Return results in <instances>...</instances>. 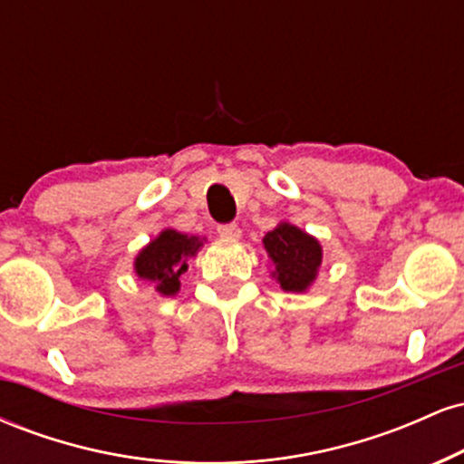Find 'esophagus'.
Returning a JSON list of instances; mask_svg holds the SVG:
<instances>
[{"label": "esophagus", "mask_w": 464, "mask_h": 464, "mask_svg": "<svg viewBox=\"0 0 464 464\" xmlns=\"http://www.w3.org/2000/svg\"><path fill=\"white\" fill-rule=\"evenodd\" d=\"M218 236L225 239H239L242 237V228L237 225H220L218 227Z\"/></svg>", "instance_id": "esophagus-1"}]
</instances>
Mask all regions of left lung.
Listing matches in <instances>:
<instances>
[{
	"mask_svg": "<svg viewBox=\"0 0 464 464\" xmlns=\"http://www.w3.org/2000/svg\"><path fill=\"white\" fill-rule=\"evenodd\" d=\"M262 244L273 266L270 276L281 290L292 295L310 290L323 264V246L316 237L284 220L266 233Z\"/></svg>",
	"mask_w": 464,
	"mask_h": 464,
	"instance_id": "8db88e82",
	"label": "left lung"
}]
</instances>
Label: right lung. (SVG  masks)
Wrapping results in <instances>:
<instances>
[{
	"label": "right lung",
	"instance_id": "add662e5",
	"mask_svg": "<svg viewBox=\"0 0 464 464\" xmlns=\"http://www.w3.org/2000/svg\"><path fill=\"white\" fill-rule=\"evenodd\" d=\"M207 237L163 228L157 237L143 246L135 257V275L154 284L161 296H174L180 290V275L188 270L189 257H196Z\"/></svg>",
	"mask_w": 464,
	"mask_h": 464
}]
</instances>
